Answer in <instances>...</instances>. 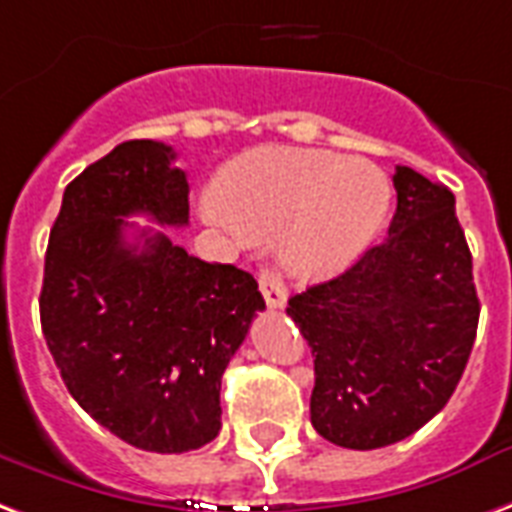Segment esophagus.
Returning <instances> with one entry per match:
<instances>
[{
  "instance_id": "esophagus-1",
  "label": "esophagus",
  "mask_w": 512,
  "mask_h": 512,
  "mask_svg": "<svg viewBox=\"0 0 512 512\" xmlns=\"http://www.w3.org/2000/svg\"><path fill=\"white\" fill-rule=\"evenodd\" d=\"M257 282H260V293L266 298V304L271 309H282L287 304V287L282 282V276L271 271V268H260L257 274Z\"/></svg>"
}]
</instances>
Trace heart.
<instances>
[{
	"mask_svg": "<svg viewBox=\"0 0 512 512\" xmlns=\"http://www.w3.org/2000/svg\"><path fill=\"white\" fill-rule=\"evenodd\" d=\"M391 200V181L374 162L263 146L219 170L203 214L238 241L279 233V255L295 276L328 279L377 244Z\"/></svg>",
	"mask_w": 512,
	"mask_h": 512,
	"instance_id": "b5f03b06",
	"label": "heart"
}]
</instances>
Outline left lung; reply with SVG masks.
<instances>
[{
	"label": "left lung",
	"mask_w": 512,
	"mask_h": 512,
	"mask_svg": "<svg viewBox=\"0 0 512 512\" xmlns=\"http://www.w3.org/2000/svg\"><path fill=\"white\" fill-rule=\"evenodd\" d=\"M388 238L290 298L314 355L312 426L350 450L410 437L456 391L478 333L472 255L445 184L399 165Z\"/></svg>",
	"instance_id": "left-lung-1"
}]
</instances>
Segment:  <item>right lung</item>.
<instances>
[{
    "mask_svg": "<svg viewBox=\"0 0 512 512\" xmlns=\"http://www.w3.org/2000/svg\"><path fill=\"white\" fill-rule=\"evenodd\" d=\"M160 140H127L64 189L45 252L40 323L67 391L100 426L151 453L203 448L222 429L227 363L266 309L255 276L206 263L165 233L187 225V173Z\"/></svg>",
    "mask_w": 512,
    "mask_h": 512,
    "instance_id": "right-lung-1",
    "label": "right lung"
}]
</instances>
